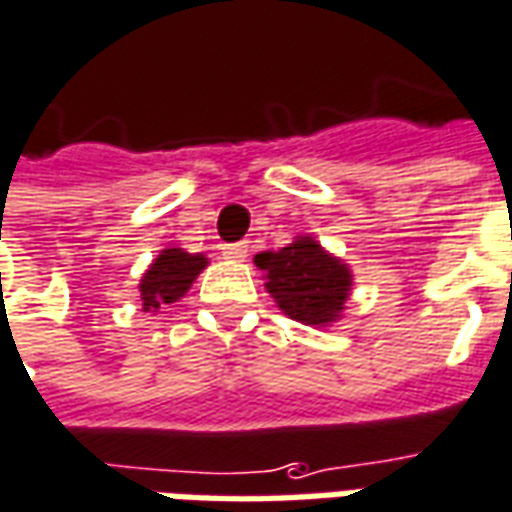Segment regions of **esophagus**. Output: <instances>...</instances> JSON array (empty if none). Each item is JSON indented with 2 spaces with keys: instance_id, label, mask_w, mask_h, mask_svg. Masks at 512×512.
Segmentation results:
<instances>
[{
  "instance_id": "esophagus-1",
  "label": "esophagus",
  "mask_w": 512,
  "mask_h": 512,
  "mask_svg": "<svg viewBox=\"0 0 512 512\" xmlns=\"http://www.w3.org/2000/svg\"><path fill=\"white\" fill-rule=\"evenodd\" d=\"M223 259H228V262H245V259H248V242L226 245V248H223Z\"/></svg>"
}]
</instances>
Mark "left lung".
Instances as JSON below:
<instances>
[{
    "label": "left lung",
    "instance_id": "obj_1",
    "mask_svg": "<svg viewBox=\"0 0 512 512\" xmlns=\"http://www.w3.org/2000/svg\"><path fill=\"white\" fill-rule=\"evenodd\" d=\"M253 264L264 273V289L289 320L331 328L342 320L353 289V270L314 237H295L281 250H262Z\"/></svg>",
    "mask_w": 512,
    "mask_h": 512
}]
</instances>
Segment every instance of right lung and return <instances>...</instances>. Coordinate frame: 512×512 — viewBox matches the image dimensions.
<instances>
[{"label": "right lung", "instance_id": "obj_1", "mask_svg": "<svg viewBox=\"0 0 512 512\" xmlns=\"http://www.w3.org/2000/svg\"><path fill=\"white\" fill-rule=\"evenodd\" d=\"M209 264L204 253H187L184 248H165L148 264V270L140 278V300L143 311L157 314L159 308L176 303L187 295L192 281L204 273Z\"/></svg>", "mask_w": 512, "mask_h": 512}]
</instances>
